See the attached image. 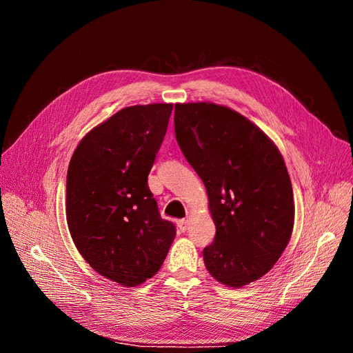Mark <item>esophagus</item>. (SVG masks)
Returning a JSON list of instances; mask_svg holds the SVG:
<instances>
[{
  "label": "esophagus",
  "mask_w": 353,
  "mask_h": 353,
  "mask_svg": "<svg viewBox=\"0 0 353 353\" xmlns=\"http://www.w3.org/2000/svg\"><path fill=\"white\" fill-rule=\"evenodd\" d=\"M188 224H189V221L188 220H179L177 221V225H179V229H180V232H186L188 230Z\"/></svg>",
  "instance_id": "34e87169"
}]
</instances>
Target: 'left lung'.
<instances>
[{
  "label": "left lung",
  "mask_w": 353,
  "mask_h": 353,
  "mask_svg": "<svg viewBox=\"0 0 353 353\" xmlns=\"http://www.w3.org/2000/svg\"><path fill=\"white\" fill-rule=\"evenodd\" d=\"M176 139L208 193L214 242L203 249L210 274L229 288L274 267L294 223L290 177L279 148L256 124L212 102L174 105Z\"/></svg>",
  "instance_id": "1"
}]
</instances>
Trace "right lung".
<instances>
[{
	"label": "right lung",
	"mask_w": 353,
	"mask_h": 353,
	"mask_svg": "<svg viewBox=\"0 0 353 353\" xmlns=\"http://www.w3.org/2000/svg\"><path fill=\"white\" fill-rule=\"evenodd\" d=\"M172 110L173 104L120 110L83 136L67 170L65 217L77 251L123 288L155 276L176 236L148 188Z\"/></svg>",
	"instance_id": "add662e5"
}]
</instances>
